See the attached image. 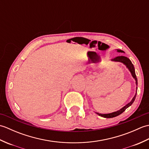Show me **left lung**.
Wrapping results in <instances>:
<instances>
[{"label": "left lung", "instance_id": "obj_1", "mask_svg": "<svg viewBox=\"0 0 149 149\" xmlns=\"http://www.w3.org/2000/svg\"><path fill=\"white\" fill-rule=\"evenodd\" d=\"M117 51L119 52H124L122 50H117ZM112 61H117V62H121L123 63V64L125 65L128 68V69L129 70V71L131 72V74H132V76L133 77V78L135 79L136 81V86H138V80H137V77H136V75L135 74V70H134V65L132 64V62L131 61V60L129 59V58H127V57H125V56H117L116 58H113L111 59ZM137 87H136V94L134 97H133V99H132V100L130 102L128 103L127 105H125L124 107H123L122 109H120V110L117 111L115 112H113L111 113H109V114H99L97 113V115H99V116L104 117V118H113V117H115L120 115V114H122L124 111L129 107L130 106L132 105V104L134 102V101L135 100V98L136 96V94H137Z\"/></svg>", "mask_w": 149, "mask_h": 149}]
</instances>
